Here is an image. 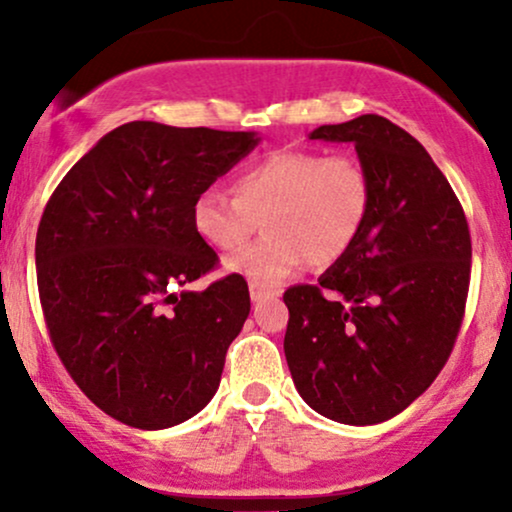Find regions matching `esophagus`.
Wrapping results in <instances>:
<instances>
[{
  "mask_svg": "<svg viewBox=\"0 0 512 512\" xmlns=\"http://www.w3.org/2000/svg\"><path fill=\"white\" fill-rule=\"evenodd\" d=\"M248 289H250L252 301H262V298H267V296H279V291L272 289V286L262 284V281H250Z\"/></svg>",
  "mask_w": 512,
  "mask_h": 512,
  "instance_id": "1",
  "label": "esophagus"
}]
</instances>
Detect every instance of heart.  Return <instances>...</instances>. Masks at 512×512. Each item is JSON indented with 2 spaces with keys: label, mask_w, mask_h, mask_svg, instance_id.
<instances>
[{
  "label": "heart",
  "mask_w": 512,
  "mask_h": 512,
  "mask_svg": "<svg viewBox=\"0 0 512 512\" xmlns=\"http://www.w3.org/2000/svg\"><path fill=\"white\" fill-rule=\"evenodd\" d=\"M366 170L351 156L276 151L245 168L236 197L207 187L192 202V228L209 248L236 252L255 236L267 238L228 260V269L274 281L313 262L327 267L354 248L368 219Z\"/></svg>",
  "instance_id": "obj_1"
}]
</instances>
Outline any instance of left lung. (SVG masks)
Returning a JSON list of instances; mask_svg holds the SVG:
<instances>
[{
	"mask_svg": "<svg viewBox=\"0 0 512 512\" xmlns=\"http://www.w3.org/2000/svg\"><path fill=\"white\" fill-rule=\"evenodd\" d=\"M310 139L356 146L370 185L361 236L317 284L284 293V354L317 414L349 426L392 419L443 370L472 272L460 199L428 151L380 115L322 125Z\"/></svg>",
	"mask_w": 512,
	"mask_h": 512,
	"instance_id": "8db88e82",
	"label": "left lung"
}]
</instances>
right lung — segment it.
Returning <instances> with one entry per match:
<instances>
[{
    "label": "right lung",
    "mask_w": 512,
    "mask_h": 512,
    "mask_svg": "<svg viewBox=\"0 0 512 512\" xmlns=\"http://www.w3.org/2000/svg\"><path fill=\"white\" fill-rule=\"evenodd\" d=\"M260 144L255 132L127 122L52 192L35 269L52 346L81 392L122 424L158 431L192 419L221 383L250 291L216 267L192 202Z\"/></svg>",
    "instance_id": "right-lung-1"
}]
</instances>
